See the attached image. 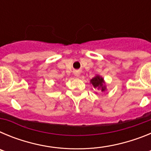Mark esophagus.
I'll return each instance as SVG.
<instances>
[{
    "label": "esophagus",
    "mask_w": 151,
    "mask_h": 151,
    "mask_svg": "<svg viewBox=\"0 0 151 151\" xmlns=\"http://www.w3.org/2000/svg\"><path fill=\"white\" fill-rule=\"evenodd\" d=\"M79 74H80V73L78 71H75L74 72V75L76 76H79Z\"/></svg>",
    "instance_id": "obj_1"
}]
</instances>
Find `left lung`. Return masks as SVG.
I'll list each match as a JSON object with an SVG mask.
<instances>
[{
	"label": "left lung",
	"mask_w": 151,
	"mask_h": 151,
	"mask_svg": "<svg viewBox=\"0 0 151 151\" xmlns=\"http://www.w3.org/2000/svg\"><path fill=\"white\" fill-rule=\"evenodd\" d=\"M90 83L93 85L94 89H97V91H101V92L106 91V85L104 81V78L100 75H96L94 78H92L90 80Z\"/></svg>",
	"instance_id": "1"
}]
</instances>
